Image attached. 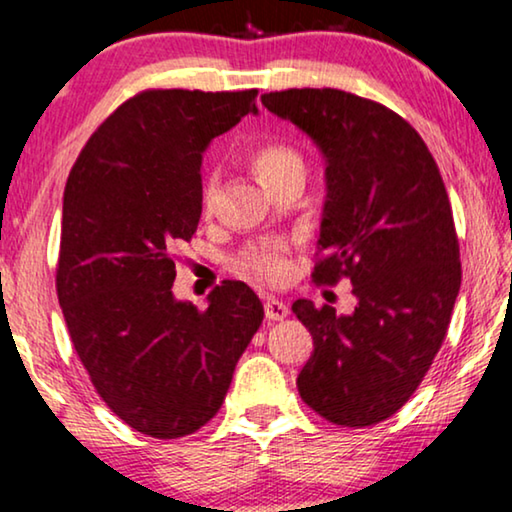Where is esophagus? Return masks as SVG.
<instances>
[{
  "label": "esophagus",
  "mask_w": 512,
  "mask_h": 512,
  "mask_svg": "<svg viewBox=\"0 0 512 512\" xmlns=\"http://www.w3.org/2000/svg\"><path fill=\"white\" fill-rule=\"evenodd\" d=\"M264 315H266V320L280 322L290 315V308H287V304H283V301L276 297H266L264 299Z\"/></svg>",
  "instance_id": "1"
}]
</instances>
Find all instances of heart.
<instances>
[{"label":"heart","instance_id":"1","mask_svg":"<svg viewBox=\"0 0 512 512\" xmlns=\"http://www.w3.org/2000/svg\"><path fill=\"white\" fill-rule=\"evenodd\" d=\"M253 164L262 181L278 192L285 183L294 178H304L306 162L297 148L287 143H266L253 153ZM222 199V174L220 169H208L201 181L199 204L204 215H213L218 211ZM234 271L241 276L259 280L266 285H280L290 278V246L283 239H257L241 248L232 259Z\"/></svg>","mask_w":512,"mask_h":512}]
</instances>
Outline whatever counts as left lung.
Here are the masks:
<instances>
[{"mask_svg":"<svg viewBox=\"0 0 512 512\" xmlns=\"http://www.w3.org/2000/svg\"><path fill=\"white\" fill-rule=\"evenodd\" d=\"M262 104L311 136L327 162L315 285L348 278L355 313L297 299L313 336L301 399L341 427L397 413L427 376L462 285L459 241L427 143L387 106L334 88L269 92Z\"/></svg>","mask_w":512,"mask_h":512,"instance_id":"obj_1","label":"left lung"}]
</instances>
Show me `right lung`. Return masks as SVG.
Returning <instances> with one entry per match:
<instances>
[{"mask_svg":"<svg viewBox=\"0 0 512 512\" xmlns=\"http://www.w3.org/2000/svg\"><path fill=\"white\" fill-rule=\"evenodd\" d=\"M257 90H143L95 129L67 178L57 299L85 371L115 415L153 438L204 427L264 320L241 280L208 308L174 299L176 250L201 218V153Z\"/></svg>","mask_w":512,"mask_h":512,"instance_id":"obj_1","label":"right lung"}]
</instances>
